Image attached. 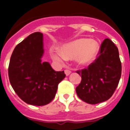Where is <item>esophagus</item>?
Masks as SVG:
<instances>
[{
	"mask_svg": "<svg viewBox=\"0 0 130 130\" xmlns=\"http://www.w3.org/2000/svg\"><path fill=\"white\" fill-rule=\"evenodd\" d=\"M71 73V71L70 70H69V69H65V75H67V76H68V75H69Z\"/></svg>",
	"mask_w": 130,
	"mask_h": 130,
	"instance_id": "esophagus-1",
	"label": "esophagus"
}]
</instances>
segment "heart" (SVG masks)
I'll return each instance as SVG.
<instances>
[{
  "label": "heart",
  "instance_id": "1",
  "mask_svg": "<svg viewBox=\"0 0 130 130\" xmlns=\"http://www.w3.org/2000/svg\"><path fill=\"white\" fill-rule=\"evenodd\" d=\"M99 51V45L96 41L82 38L65 45L61 52H53L52 56L55 61L59 62L77 57V62L80 65H85L95 59Z\"/></svg>",
  "mask_w": 130,
  "mask_h": 130
}]
</instances>
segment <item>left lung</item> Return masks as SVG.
<instances>
[{"label":"left lung","mask_w":130,"mask_h":130,"mask_svg":"<svg viewBox=\"0 0 130 130\" xmlns=\"http://www.w3.org/2000/svg\"><path fill=\"white\" fill-rule=\"evenodd\" d=\"M98 55L87 68L77 71L81 75L80 83L76 88L77 95L90 104L108 100L117 88L122 73L118 50L110 40L103 41Z\"/></svg>","instance_id":"1"}]
</instances>
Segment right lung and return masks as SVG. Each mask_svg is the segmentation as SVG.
<instances>
[{
	"label": "right lung",
	"mask_w": 130,
	"mask_h": 130,
	"mask_svg": "<svg viewBox=\"0 0 130 130\" xmlns=\"http://www.w3.org/2000/svg\"><path fill=\"white\" fill-rule=\"evenodd\" d=\"M43 34H31L18 43L10 60L8 77L17 95L28 104L44 106L54 99L64 71H55L48 62H41Z\"/></svg>",
	"instance_id": "right-lung-1"
}]
</instances>
